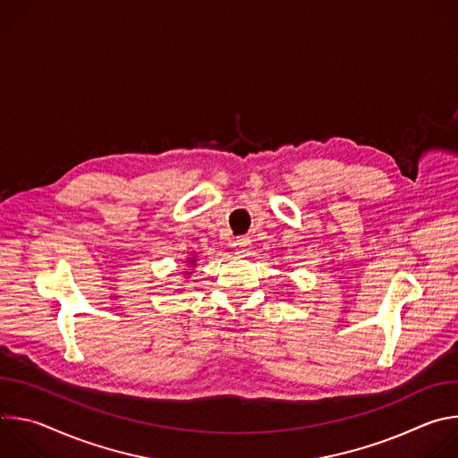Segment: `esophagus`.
Here are the masks:
<instances>
[{
    "instance_id": "1",
    "label": "esophagus",
    "mask_w": 458,
    "mask_h": 458,
    "mask_svg": "<svg viewBox=\"0 0 458 458\" xmlns=\"http://www.w3.org/2000/svg\"><path fill=\"white\" fill-rule=\"evenodd\" d=\"M251 244V241H250V237H246V235H242V237H237L235 241H233V248L237 250V253H246V250H248V246Z\"/></svg>"
}]
</instances>
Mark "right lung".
<instances>
[{"label":"right lung","mask_w":458,"mask_h":458,"mask_svg":"<svg viewBox=\"0 0 458 458\" xmlns=\"http://www.w3.org/2000/svg\"><path fill=\"white\" fill-rule=\"evenodd\" d=\"M190 263H191V265H195V257H190Z\"/></svg>","instance_id":"obj_1"}]
</instances>
